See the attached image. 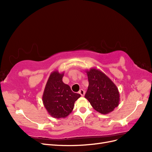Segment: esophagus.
Here are the masks:
<instances>
[{"mask_svg":"<svg viewBox=\"0 0 152 152\" xmlns=\"http://www.w3.org/2000/svg\"><path fill=\"white\" fill-rule=\"evenodd\" d=\"M79 93L82 96H84L85 94V91L83 89H80V91H79Z\"/></svg>","mask_w":152,"mask_h":152,"instance_id":"obj_1","label":"esophagus"}]
</instances>
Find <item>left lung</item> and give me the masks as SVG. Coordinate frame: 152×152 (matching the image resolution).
I'll return each mask as SVG.
<instances>
[{"mask_svg": "<svg viewBox=\"0 0 152 152\" xmlns=\"http://www.w3.org/2000/svg\"><path fill=\"white\" fill-rule=\"evenodd\" d=\"M89 80L85 98L93 108L102 114H108L117 107L120 102L118 88L103 72L96 68L86 70Z\"/></svg>", "mask_w": 152, "mask_h": 152, "instance_id": "obj_1", "label": "left lung"}]
</instances>
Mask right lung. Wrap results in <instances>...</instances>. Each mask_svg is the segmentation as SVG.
<instances>
[{
  "instance_id": "obj_1",
  "label": "right lung",
  "mask_w": 152,
  "mask_h": 152,
  "mask_svg": "<svg viewBox=\"0 0 152 152\" xmlns=\"http://www.w3.org/2000/svg\"><path fill=\"white\" fill-rule=\"evenodd\" d=\"M64 72L58 70L50 73L42 96L44 107L55 118H66L72 112L74 103L80 97L63 82Z\"/></svg>"
}]
</instances>
